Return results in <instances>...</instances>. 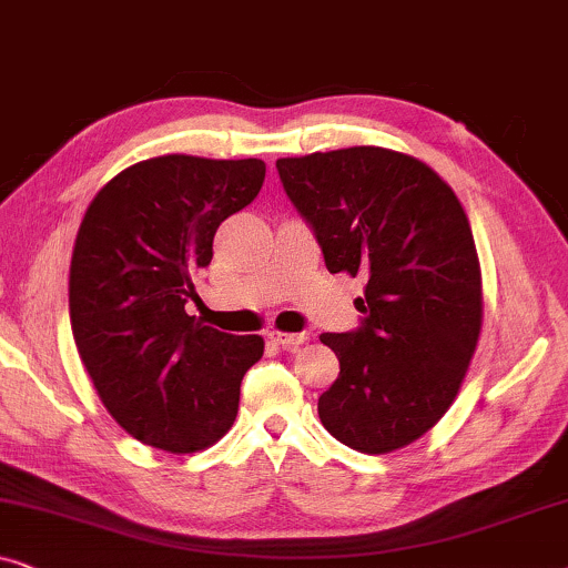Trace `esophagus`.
<instances>
[{
    "label": "esophagus",
    "instance_id": "1",
    "mask_svg": "<svg viewBox=\"0 0 568 568\" xmlns=\"http://www.w3.org/2000/svg\"><path fill=\"white\" fill-rule=\"evenodd\" d=\"M268 338L274 341L276 346H282V348H294V346L305 344V341H307L310 336H307V333H284V331H271V333H268Z\"/></svg>",
    "mask_w": 568,
    "mask_h": 568
}]
</instances>
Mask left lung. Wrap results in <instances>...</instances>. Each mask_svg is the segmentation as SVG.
<instances>
[{
    "instance_id": "obj_1",
    "label": "left lung",
    "mask_w": 568,
    "mask_h": 568,
    "mask_svg": "<svg viewBox=\"0 0 568 568\" xmlns=\"http://www.w3.org/2000/svg\"><path fill=\"white\" fill-rule=\"evenodd\" d=\"M331 274L367 278L352 333H323L341 372L317 400L341 445L385 455L432 429L460 390L484 323L480 263L455 191L383 146L276 160Z\"/></svg>"
}]
</instances>
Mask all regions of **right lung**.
Returning <instances> with one entry per match:
<instances>
[{"mask_svg":"<svg viewBox=\"0 0 568 568\" xmlns=\"http://www.w3.org/2000/svg\"><path fill=\"white\" fill-rule=\"evenodd\" d=\"M266 162L162 154L121 170L84 212L69 268V317L92 385L123 432L173 455L235 424L261 336L185 313L214 232L258 196Z\"/></svg>","mask_w":568,"mask_h":568,"instance_id":"add662e5","label":"right lung"}]
</instances>
